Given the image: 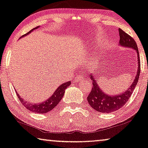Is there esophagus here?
<instances>
[{"instance_id": "34e87169", "label": "esophagus", "mask_w": 148, "mask_h": 148, "mask_svg": "<svg viewBox=\"0 0 148 148\" xmlns=\"http://www.w3.org/2000/svg\"><path fill=\"white\" fill-rule=\"evenodd\" d=\"M84 80V76H82L81 74H79V75H78L75 78H74V81L75 82H79L80 80Z\"/></svg>"}]
</instances>
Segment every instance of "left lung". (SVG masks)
I'll list each match as a JSON object with an SVG mask.
<instances>
[{"label":"left lung","mask_w":148,"mask_h":148,"mask_svg":"<svg viewBox=\"0 0 148 148\" xmlns=\"http://www.w3.org/2000/svg\"><path fill=\"white\" fill-rule=\"evenodd\" d=\"M120 41L119 45L121 47H128L133 49L136 51L137 56V62H138V68H137V74L132 82L131 86L124 92L117 94L116 95H109L106 94L96 82L95 78L92 74H90V79L92 82V88L90 94L87 97V101L92 109L97 112H103V113H110L119 110L123 106H125L133 93L137 82L139 80V74H140V59H139V50L135 41L131 36L127 34L123 29L119 28Z\"/></svg>","instance_id":"obj_1"}]
</instances>
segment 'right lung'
<instances>
[{
	"label": "right lung",
	"instance_id": "add662e5",
	"mask_svg": "<svg viewBox=\"0 0 148 148\" xmlns=\"http://www.w3.org/2000/svg\"><path fill=\"white\" fill-rule=\"evenodd\" d=\"M40 26H37L32 29H31L30 31H29L28 32L23 35L22 36H21V38H23L32 32L34 29H36ZM71 84V82H66L65 83L61 84L59 87L56 90V91L53 92V94L50 97L48 98L45 101H43L41 103H30L27 101H25L23 99L22 97L19 95V94L16 92V94L17 95V97L19 98V99L20 100V101L22 103L23 106L26 108V109L30 110L31 112H35V113H38V114H45L47 112H50L52 110L53 108H56L57 105H58V103H60L61 99H62L64 97V95L65 93V90L67 88L68 86H69Z\"/></svg>",
	"mask_w": 148,
	"mask_h": 148
}]
</instances>
